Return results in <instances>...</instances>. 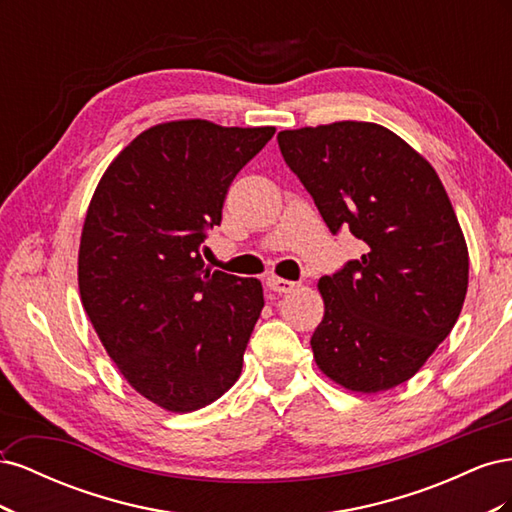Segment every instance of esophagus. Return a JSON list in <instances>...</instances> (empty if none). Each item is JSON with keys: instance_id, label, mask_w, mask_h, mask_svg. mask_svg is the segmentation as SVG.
<instances>
[{"instance_id": "1", "label": "esophagus", "mask_w": 512, "mask_h": 512, "mask_svg": "<svg viewBox=\"0 0 512 512\" xmlns=\"http://www.w3.org/2000/svg\"><path fill=\"white\" fill-rule=\"evenodd\" d=\"M267 286H269L273 292H277V294H286V292H292L294 288H297V284H294V282L282 280V277H275V275L267 277Z\"/></svg>"}]
</instances>
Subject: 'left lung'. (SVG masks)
Masks as SVG:
<instances>
[{
	"label": "left lung",
	"instance_id": "1",
	"mask_svg": "<svg viewBox=\"0 0 512 512\" xmlns=\"http://www.w3.org/2000/svg\"><path fill=\"white\" fill-rule=\"evenodd\" d=\"M282 156L333 235L363 254L320 277L318 367L356 393L410 380L453 331L468 290V245L431 164L378 123L277 134Z\"/></svg>",
	"mask_w": 512,
	"mask_h": 512
}]
</instances>
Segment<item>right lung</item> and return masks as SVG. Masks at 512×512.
Returning <instances> with one entry per match:
<instances>
[{
	"label": "right lung",
	"mask_w": 512,
	"mask_h": 512,
	"mask_svg": "<svg viewBox=\"0 0 512 512\" xmlns=\"http://www.w3.org/2000/svg\"><path fill=\"white\" fill-rule=\"evenodd\" d=\"M275 128L188 119L138 134L100 179L81 235L79 288L102 346L134 389L192 412L237 382L265 307L254 277L200 250L232 179Z\"/></svg>",
	"instance_id": "right-lung-1"
}]
</instances>
